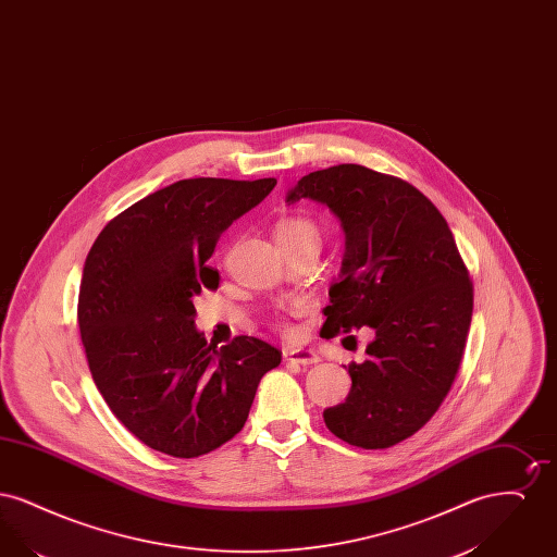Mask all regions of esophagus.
<instances>
[{"label":"esophagus","mask_w":557,"mask_h":557,"mask_svg":"<svg viewBox=\"0 0 557 557\" xmlns=\"http://www.w3.org/2000/svg\"><path fill=\"white\" fill-rule=\"evenodd\" d=\"M284 357H286L288 361L298 363V366H313V363H319V361H321V357H319L315 350H311V348H294V350H284Z\"/></svg>","instance_id":"34e87169"}]
</instances>
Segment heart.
Wrapping results in <instances>:
<instances>
[{"instance_id":"1","label":"heart","mask_w":557,"mask_h":557,"mask_svg":"<svg viewBox=\"0 0 557 557\" xmlns=\"http://www.w3.org/2000/svg\"><path fill=\"white\" fill-rule=\"evenodd\" d=\"M323 239V230L315 219L305 214H292L277 221L275 225V242L280 250L292 246H311L319 252Z\"/></svg>"}]
</instances>
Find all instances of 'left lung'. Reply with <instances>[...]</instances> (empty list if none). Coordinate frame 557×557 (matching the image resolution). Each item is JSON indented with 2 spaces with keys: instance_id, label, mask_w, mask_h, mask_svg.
<instances>
[{
  "instance_id": "obj_1",
  "label": "left lung",
  "mask_w": 557,
  "mask_h": 557,
  "mask_svg": "<svg viewBox=\"0 0 557 557\" xmlns=\"http://www.w3.org/2000/svg\"><path fill=\"white\" fill-rule=\"evenodd\" d=\"M302 198L325 205L345 230L325 334L373 330L366 361L348 366V397L323 420L352 447L388 449L436 413L459 371L474 307L468 267L445 216L398 177L336 164L305 175L286 202Z\"/></svg>"
}]
</instances>
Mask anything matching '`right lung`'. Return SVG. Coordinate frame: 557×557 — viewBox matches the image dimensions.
Masks as SVG:
<instances>
[{
  "mask_svg": "<svg viewBox=\"0 0 557 557\" xmlns=\"http://www.w3.org/2000/svg\"><path fill=\"white\" fill-rule=\"evenodd\" d=\"M275 184L196 177L162 187L116 214L85 259L77 319L91 377L150 449L189 459L234 438L261 377L282 361L259 338L216 348L194 325V296L219 286L207 267L216 239Z\"/></svg>",
  "mask_w": 557,
  "mask_h": 557,
  "instance_id": "1",
  "label": "right lung"
}]
</instances>
